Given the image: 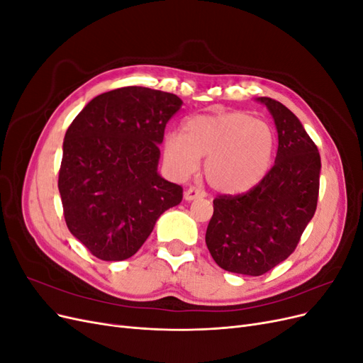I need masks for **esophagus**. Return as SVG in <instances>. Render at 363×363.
Masks as SVG:
<instances>
[{"label":"esophagus","instance_id":"1","mask_svg":"<svg viewBox=\"0 0 363 363\" xmlns=\"http://www.w3.org/2000/svg\"><path fill=\"white\" fill-rule=\"evenodd\" d=\"M203 196H206V192L201 191L200 188H195V186H191V188L186 189V192H184V200L186 201L203 199Z\"/></svg>","mask_w":363,"mask_h":363}]
</instances>
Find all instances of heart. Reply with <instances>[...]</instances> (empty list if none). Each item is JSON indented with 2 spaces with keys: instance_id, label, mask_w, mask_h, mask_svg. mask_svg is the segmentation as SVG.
Listing matches in <instances>:
<instances>
[{
  "instance_id": "b5f03b06",
  "label": "heart",
  "mask_w": 363,
  "mask_h": 363,
  "mask_svg": "<svg viewBox=\"0 0 363 363\" xmlns=\"http://www.w3.org/2000/svg\"><path fill=\"white\" fill-rule=\"evenodd\" d=\"M184 135L164 136L163 157L177 179L189 177L207 157L204 175L218 192L239 195L251 191L268 174L276 135L272 127L245 112H215L189 118Z\"/></svg>"
}]
</instances>
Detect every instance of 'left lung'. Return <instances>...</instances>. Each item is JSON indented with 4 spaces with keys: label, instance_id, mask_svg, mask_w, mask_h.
<instances>
[{
    "label": "left lung",
    "instance_id": "left-lung-1",
    "mask_svg": "<svg viewBox=\"0 0 363 363\" xmlns=\"http://www.w3.org/2000/svg\"><path fill=\"white\" fill-rule=\"evenodd\" d=\"M279 133L276 163L257 186L239 195H218L206 245L219 267L262 276L286 260L315 215L321 157L315 142L286 106L268 96Z\"/></svg>",
    "mask_w": 363,
    "mask_h": 363
}]
</instances>
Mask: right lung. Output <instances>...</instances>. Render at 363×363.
<instances>
[{"instance_id": "right-lung-1", "label": "right lung", "mask_w": 363, "mask_h": 363, "mask_svg": "<svg viewBox=\"0 0 363 363\" xmlns=\"http://www.w3.org/2000/svg\"><path fill=\"white\" fill-rule=\"evenodd\" d=\"M174 94L127 86L95 96L63 140L59 192L69 232L101 260H124L145 242L183 188L157 172Z\"/></svg>"}]
</instances>
